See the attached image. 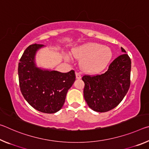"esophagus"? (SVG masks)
Wrapping results in <instances>:
<instances>
[{"label":"esophagus","mask_w":149,"mask_h":149,"mask_svg":"<svg viewBox=\"0 0 149 149\" xmlns=\"http://www.w3.org/2000/svg\"><path fill=\"white\" fill-rule=\"evenodd\" d=\"M75 76H76V79H81V75L79 72L75 73Z\"/></svg>","instance_id":"34e87169"}]
</instances>
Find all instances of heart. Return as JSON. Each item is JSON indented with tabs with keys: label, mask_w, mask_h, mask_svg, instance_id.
Returning <instances> with one entry per match:
<instances>
[{
	"label": "heart",
	"mask_w": 149,
	"mask_h": 149,
	"mask_svg": "<svg viewBox=\"0 0 149 149\" xmlns=\"http://www.w3.org/2000/svg\"><path fill=\"white\" fill-rule=\"evenodd\" d=\"M72 54L78 59H84L82 67L88 72H97L110 62L112 52L108 47L95 42H89L75 48Z\"/></svg>",
	"instance_id": "b5f03b06"
}]
</instances>
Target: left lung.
<instances>
[{"instance_id":"left-lung-1","label":"left lung","mask_w":149,"mask_h":149,"mask_svg":"<svg viewBox=\"0 0 149 149\" xmlns=\"http://www.w3.org/2000/svg\"><path fill=\"white\" fill-rule=\"evenodd\" d=\"M123 52L125 50L121 47ZM132 62L127 54L123 53L110 63L104 74L84 75V95L92 110L106 112L120 104L130 87Z\"/></svg>"}]
</instances>
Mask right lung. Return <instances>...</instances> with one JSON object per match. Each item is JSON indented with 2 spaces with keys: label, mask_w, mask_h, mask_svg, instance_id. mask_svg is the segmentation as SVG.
<instances>
[{
  "label": "right lung",
  "mask_w": 149,
  "mask_h": 149,
  "mask_svg": "<svg viewBox=\"0 0 149 149\" xmlns=\"http://www.w3.org/2000/svg\"><path fill=\"white\" fill-rule=\"evenodd\" d=\"M43 47L33 44L25 50L18 64L19 84L26 101L39 112L53 114L64 105L67 92L75 80L74 70L67 73L36 67L35 55Z\"/></svg>",
  "instance_id": "add662e5"
}]
</instances>
